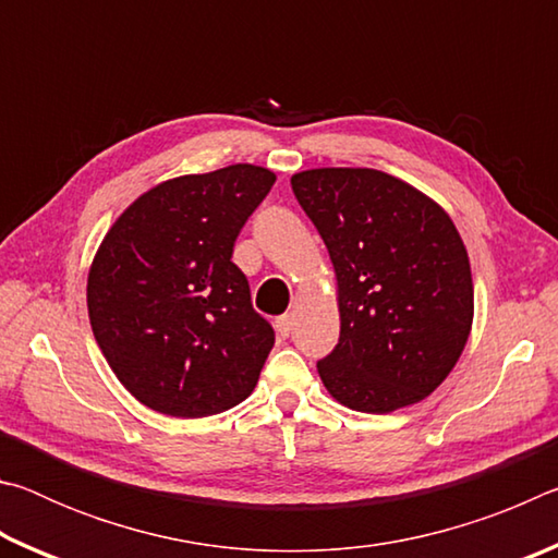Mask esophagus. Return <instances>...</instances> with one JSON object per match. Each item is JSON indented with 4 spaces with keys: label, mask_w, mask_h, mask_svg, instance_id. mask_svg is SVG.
<instances>
[{
    "label": "esophagus",
    "mask_w": 558,
    "mask_h": 558,
    "mask_svg": "<svg viewBox=\"0 0 558 558\" xmlns=\"http://www.w3.org/2000/svg\"><path fill=\"white\" fill-rule=\"evenodd\" d=\"M292 315H280L278 319H276V329H278V335L280 337H290V332H292Z\"/></svg>",
    "instance_id": "1"
}]
</instances>
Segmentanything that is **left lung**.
Returning <instances> with one entry per match:
<instances>
[{"instance_id": "1", "label": "left lung", "mask_w": 558, "mask_h": 558, "mask_svg": "<svg viewBox=\"0 0 558 558\" xmlns=\"http://www.w3.org/2000/svg\"><path fill=\"white\" fill-rule=\"evenodd\" d=\"M332 258L339 342L317 362L339 403L391 413L426 399L472 325L468 251L450 216L401 179L327 167L290 179Z\"/></svg>"}]
</instances>
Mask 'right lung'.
Segmentation results:
<instances>
[{
    "label": "right lung",
    "instance_id": "1",
    "mask_svg": "<svg viewBox=\"0 0 558 558\" xmlns=\"http://www.w3.org/2000/svg\"><path fill=\"white\" fill-rule=\"evenodd\" d=\"M272 184L253 165L179 177L140 196L102 241L88 276L93 335L153 411L202 418L256 389L276 332L231 256Z\"/></svg>",
    "mask_w": 558,
    "mask_h": 558
}]
</instances>
